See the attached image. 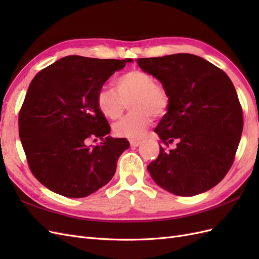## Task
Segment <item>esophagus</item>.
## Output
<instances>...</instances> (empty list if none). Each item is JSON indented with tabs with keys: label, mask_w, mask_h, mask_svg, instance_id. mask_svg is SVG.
Wrapping results in <instances>:
<instances>
[{
	"label": "esophagus",
	"mask_w": 259,
	"mask_h": 259,
	"mask_svg": "<svg viewBox=\"0 0 259 259\" xmlns=\"http://www.w3.org/2000/svg\"><path fill=\"white\" fill-rule=\"evenodd\" d=\"M130 144H131V147L132 148H135V147H138L139 146V144H140V142H138V140H130Z\"/></svg>",
	"instance_id": "1"
}]
</instances>
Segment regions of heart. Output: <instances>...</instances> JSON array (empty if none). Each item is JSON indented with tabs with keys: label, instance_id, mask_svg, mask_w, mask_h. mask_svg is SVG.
Masks as SVG:
<instances>
[{
	"label": "heart",
	"instance_id": "1",
	"mask_svg": "<svg viewBox=\"0 0 259 259\" xmlns=\"http://www.w3.org/2000/svg\"><path fill=\"white\" fill-rule=\"evenodd\" d=\"M128 101L132 112L113 125V133L119 137H142L152 123V114L163 115L167 111L170 101L167 90L156 83L150 73L139 69L117 76L114 90L103 86L96 96L99 111L110 120L119 119Z\"/></svg>",
	"mask_w": 259,
	"mask_h": 259
}]
</instances>
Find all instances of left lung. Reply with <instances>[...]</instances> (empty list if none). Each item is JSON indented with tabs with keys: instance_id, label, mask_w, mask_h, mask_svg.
<instances>
[{
	"instance_id": "1",
	"label": "left lung",
	"mask_w": 259,
	"mask_h": 259,
	"mask_svg": "<svg viewBox=\"0 0 259 259\" xmlns=\"http://www.w3.org/2000/svg\"><path fill=\"white\" fill-rule=\"evenodd\" d=\"M137 64L161 81L170 100L154 130L163 147L149 173L180 197L209 190L232 166L243 131L242 107L229 76L191 54L139 58ZM175 140L177 148L167 151Z\"/></svg>"
}]
</instances>
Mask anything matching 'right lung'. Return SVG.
I'll use <instances>...</instances> for the list:
<instances>
[{
	"label": "right lung",
	"mask_w": 259,
	"mask_h": 259,
	"mask_svg": "<svg viewBox=\"0 0 259 259\" xmlns=\"http://www.w3.org/2000/svg\"><path fill=\"white\" fill-rule=\"evenodd\" d=\"M131 61L72 55L42 69L31 81L19 111V136L31 173L50 190L84 198L113 177L117 159L130 144L126 138L107 136L110 125L96 96ZM94 138L103 143L89 146Z\"/></svg>",
	"instance_id": "1"
}]
</instances>
